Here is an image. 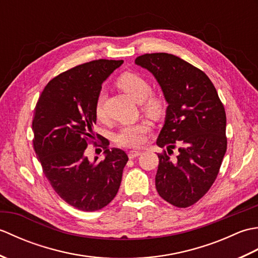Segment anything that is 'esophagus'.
I'll return each instance as SVG.
<instances>
[{
    "instance_id": "1",
    "label": "esophagus",
    "mask_w": 258,
    "mask_h": 258,
    "mask_svg": "<svg viewBox=\"0 0 258 258\" xmlns=\"http://www.w3.org/2000/svg\"><path fill=\"white\" fill-rule=\"evenodd\" d=\"M142 153L140 151H130L128 152V157L131 160H133V158H136L138 156H140Z\"/></svg>"
}]
</instances>
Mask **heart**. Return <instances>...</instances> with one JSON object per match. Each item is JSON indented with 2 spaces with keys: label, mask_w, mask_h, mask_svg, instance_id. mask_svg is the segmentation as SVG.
<instances>
[{
  "label": "heart",
  "mask_w": 258,
  "mask_h": 258,
  "mask_svg": "<svg viewBox=\"0 0 258 258\" xmlns=\"http://www.w3.org/2000/svg\"><path fill=\"white\" fill-rule=\"evenodd\" d=\"M116 84L134 101L141 103V108L147 116L153 119H160L166 111V103L161 96L152 94V86L149 81L133 72H125L119 76ZM95 116L102 119L103 111V94H98L95 106ZM151 126L146 122L134 124H126L115 134V142L123 147H139L144 143L145 135L150 132Z\"/></svg>",
  "instance_id": "obj_1"
}]
</instances>
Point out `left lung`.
Returning <instances> with one entry per match:
<instances>
[{
  "label": "left lung",
  "instance_id": "obj_1",
  "mask_svg": "<svg viewBox=\"0 0 258 258\" xmlns=\"http://www.w3.org/2000/svg\"><path fill=\"white\" fill-rule=\"evenodd\" d=\"M135 64L154 75L168 103L156 144L157 193L176 207H188L204 196L220 172L227 149L226 114L208 76L168 53L144 54ZM177 145L179 154H170Z\"/></svg>",
  "mask_w": 258,
  "mask_h": 258
}]
</instances>
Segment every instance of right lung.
Returning <instances> with one entry per match:
<instances>
[{"label": "right lung", "mask_w": 258, "mask_h": 258, "mask_svg": "<svg viewBox=\"0 0 258 258\" xmlns=\"http://www.w3.org/2000/svg\"><path fill=\"white\" fill-rule=\"evenodd\" d=\"M123 61L96 59L61 73L48 82L35 106L33 145L46 178L62 200L78 210L94 212L116 196L128 161L119 149L90 162L89 142L95 140L94 106L102 83Z\"/></svg>", "instance_id": "right-lung-1"}]
</instances>
